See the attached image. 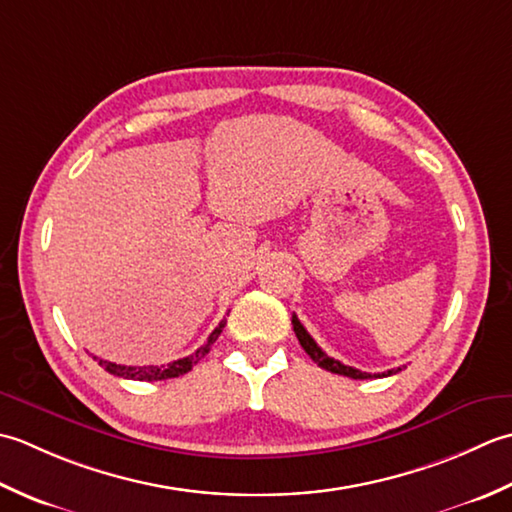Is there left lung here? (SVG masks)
<instances>
[{
	"mask_svg": "<svg viewBox=\"0 0 512 512\" xmlns=\"http://www.w3.org/2000/svg\"><path fill=\"white\" fill-rule=\"evenodd\" d=\"M291 325H294V331H296V338H298V342H300V347L307 351V356H309L311 360H314L320 369H327V371H331V373H338V375H347V378H353V380L387 378V375H393V373L402 371V369L398 367V369H389V371H384V373H364V371H360V369L347 367V364H342L340 360H336V358H329L327 353L318 347L316 340L311 338L309 333H307V329L300 325V320L296 318V314L291 316Z\"/></svg>",
	"mask_w": 512,
	"mask_h": 512,
	"instance_id": "left-lung-1",
	"label": "left lung"
}]
</instances>
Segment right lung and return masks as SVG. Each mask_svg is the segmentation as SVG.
Returning a JSON list of instances; mask_svg holds the SVG:
<instances>
[{"mask_svg":"<svg viewBox=\"0 0 512 512\" xmlns=\"http://www.w3.org/2000/svg\"><path fill=\"white\" fill-rule=\"evenodd\" d=\"M225 327V320L218 325L212 333L210 338H207V342L203 344V347H198L192 356L187 358H181V360H174L170 364H150V367H125V364H114V362H108V360H99V367L106 369L108 373L112 375H119V378H125V380H141V382H156V380H170V378H179V375L192 371L194 364L205 358L207 353H210L212 344L216 342V338L221 336V331Z\"/></svg>","mask_w":512,"mask_h":512,"instance_id":"add662e5","label":"right lung"}]
</instances>
